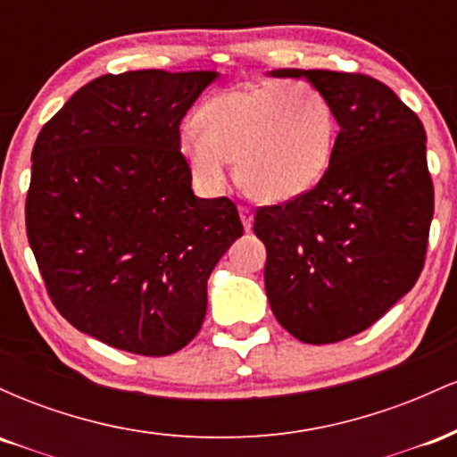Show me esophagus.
Listing matches in <instances>:
<instances>
[{"label": "esophagus", "instance_id": "obj_1", "mask_svg": "<svg viewBox=\"0 0 457 457\" xmlns=\"http://www.w3.org/2000/svg\"><path fill=\"white\" fill-rule=\"evenodd\" d=\"M238 212H240V221H243L245 229L249 232L251 225H253V211H251V208H246V206H240Z\"/></svg>", "mask_w": 457, "mask_h": 457}]
</instances>
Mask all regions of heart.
Returning a JSON list of instances; mask_svg holds the SVG:
<instances>
[{"instance_id": "b5f03b06", "label": "heart", "mask_w": 457, "mask_h": 457, "mask_svg": "<svg viewBox=\"0 0 457 457\" xmlns=\"http://www.w3.org/2000/svg\"><path fill=\"white\" fill-rule=\"evenodd\" d=\"M195 127L180 137L182 159L206 191L228 185L236 161L238 185L262 202H287L327 171L335 148L333 107L307 83H264L212 96Z\"/></svg>"}]
</instances>
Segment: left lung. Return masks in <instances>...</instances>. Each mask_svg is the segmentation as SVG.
Instances as JSON below:
<instances>
[{
  "instance_id": "1",
  "label": "left lung",
  "mask_w": 457,
  "mask_h": 457,
  "mask_svg": "<svg viewBox=\"0 0 457 457\" xmlns=\"http://www.w3.org/2000/svg\"><path fill=\"white\" fill-rule=\"evenodd\" d=\"M270 75L307 77L333 107L339 133L316 185L255 211L266 295L298 342H342L385 316L426 264L434 217L426 129L374 77L298 68Z\"/></svg>"
}]
</instances>
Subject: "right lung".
I'll use <instances>...</instances> for the list:
<instances>
[{
  "instance_id": "obj_1",
  "label": "right lung",
  "mask_w": 457,
  "mask_h": 457,
  "mask_svg": "<svg viewBox=\"0 0 457 457\" xmlns=\"http://www.w3.org/2000/svg\"><path fill=\"white\" fill-rule=\"evenodd\" d=\"M217 72L103 75L31 152L25 228L46 295L81 333L144 356L182 350L206 281L243 236L232 199L193 195L180 122Z\"/></svg>"
}]
</instances>
